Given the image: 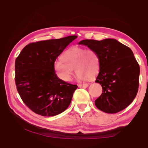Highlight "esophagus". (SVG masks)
Returning <instances> with one entry per match:
<instances>
[{
	"instance_id": "obj_1",
	"label": "esophagus",
	"mask_w": 148,
	"mask_h": 148,
	"mask_svg": "<svg viewBox=\"0 0 148 148\" xmlns=\"http://www.w3.org/2000/svg\"><path fill=\"white\" fill-rule=\"evenodd\" d=\"M78 86L79 88H85L88 86V84H78Z\"/></svg>"
}]
</instances>
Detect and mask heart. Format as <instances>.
<instances>
[{"mask_svg": "<svg viewBox=\"0 0 148 148\" xmlns=\"http://www.w3.org/2000/svg\"><path fill=\"white\" fill-rule=\"evenodd\" d=\"M54 71L61 80L69 82L72 79L74 69L77 79L82 81L95 77L100 69V60L95 50L91 48L73 46L66 50L53 65Z\"/></svg>", "mask_w": 148, "mask_h": 148, "instance_id": "heart-1", "label": "heart"}]
</instances>
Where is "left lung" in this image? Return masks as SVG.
<instances>
[{"label": "left lung", "mask_w": 148, "mask_h": 148, "mask_svg": "<svg viewBox=\"0 0 148 148\" xmlns=\"http://www.w3.org/2000/svg\"><path fill=\"white\" fill-rule=\"evenodd\" d=\"M79 45L87 46L99 55L100 69L95 82L102 93L95 104L100 111L114 114L132 102L138 92L140 67L130 48L113 39H85Z\"/></svg>", "instance_id": "left-lung-1"}]
</instances>
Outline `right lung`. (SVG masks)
<instances>
[{
	"label": "right lung",
	"instance_id": "add662e5",
	"mask_svg": "<svg viewBox=\"0 0 148 148\" xmlns=\"http://www.w3.org/2000/svg\"><path fill=\"white\" fill-rule=\"evenodd\" d=\"M71 36L27 45L15 61V83L21 100L36 114L53 116L60 114L70 105L76 84L61 80L53 65L72 41Z\"/></svg>",
	"mask_w": 148,
	"mask_h": 148
}]
</instances>
